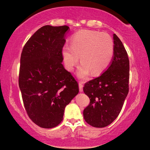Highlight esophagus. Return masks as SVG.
I'll list each match as a JSON object with an SVG mask.
<instances>
[{"label": "esophagus", "instance_id": "obj_1", "mask_svg": "<svg viewBox=\"0 0 150 150\" xmlns=\"http://www.w3.org/2000/svg\"><path fill=\"white\" fill-rule=\"evenodd\" d=\"M79 91L82 92L83 91V81H79Z\"/></svg>", "mask_w": 150, "mask_h": 150}]
</instances>
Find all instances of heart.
Returning a JSON list of instances; mask_svg holds the SVG:
<instances>
[{
  "label": "heart",
  "instance_id": "b5f03b06",
  "mask_svg": "<svg viewBox=\"0 0 150 150\" xmlns=\"http://www.w3.org/2000/svg\"><path fill=\"white\" fill-rule=\"evenodd\" d=\"M114 54V42L107 33L83 30L72 37L71 46L65 45L62 49L65 66L71 71L77 63L81 65L78 70L80 78L100 74L107 68Z\"/></svg>",
  "mask_w": 150,
  "mask_h": 150
}]
</instances>
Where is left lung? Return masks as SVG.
Listing matches in <instances>:
<instances>
[{
    "label": "left lung",
    "mask_w": 150,
    "mask_h": 150,
    "mask_svg": "<svg viewBox=\"0 0 150 150\" xmlns=\"http://www.w3.org/2000/svg\"><path fill=\"white\" fill-rule=\"evenodd\" d=\"M114 54L107 70L87 82L83 91L90 102L83 110L85 122L96 128L111 124L120 113L129 91L130 63L120 38L113 35Z\"/></svg>",
    "instance_id": "1"
}]
</instances>
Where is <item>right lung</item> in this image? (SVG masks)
<instances>
[{
  "label": "right lung",
  "mask_w": 150,
  "mask_h": 150,
  "mask_svg": "<svg viewBox=\"0 0 150 150\" xmlns=\"http://www.w3.org/2000/svg\"><path fill=\"white\" fill-rule=\"evenodd\" d=\"M66 25H46L30 37L20 57L19 87L26 113L38 126L62 122L65 108L79 93V84L64 68L62 49Z\"/></svg>",
  "instance_id": "add662e5"
}]
</instances>
